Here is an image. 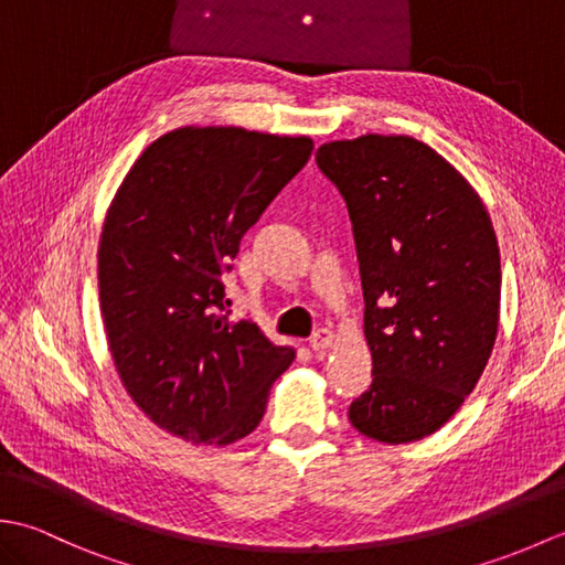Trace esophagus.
<instances>
[{
  "mask_svg": "<svg viewBox=\"0 0 565 565\" xmlns=\"http://www.w3.org/2000/svg\"><path fill=\"white\" fill-rule=\"evenodd\" d=\"M332 340H334V334H332V330L330 328H318L313 334H310V347H313L316 352H322V350H328V347L332 344Z\"/></svg>",
  "mask_w": 565,
  "mask_h": 565,
  "instance_id": "obj_1",
  "label": "esophagus"
}]
</instances>
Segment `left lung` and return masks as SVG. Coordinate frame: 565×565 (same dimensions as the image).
<instances>
[{
    "mask_svg": "<svg viewBox=\"0 0 565 565\" xmlns=\"http://www.w3.org/2000/svg\"><path fill=\"white\" fill-rule=\"evenodd\" d=\"M316 162L350 211L374 359L350 423L376 441H417L459 411L493 352V223L473 186L415 138L334 140Z\"/></svg>",
    "mask_w": 565,
    "mask_h": 565,
    "instance_id": "8db88e82",
    "label": "left lung"
}]
</instances>
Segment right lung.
Listing matches in <instances>:
<instances>
[{
	"mask_svg": "<svg viewBox=\"0 0 565 565\" xmlns=\"http://www.w3.org/2000/svg\"><path fill=\"white\" fill-rule=\"evenodd\" d=\"M310 152L306 136L186 126L146 148L116 191L99 243L106 340L130 398L174 437H247L294 362L291 347L231 320L223 274Z\"/></svg>",
	"mask_w": 565,
	"mask_h": 565,
	"instance_id": "add662e5",
	"label": "right lung"
}]
</instances>
